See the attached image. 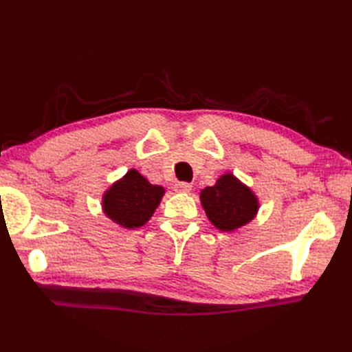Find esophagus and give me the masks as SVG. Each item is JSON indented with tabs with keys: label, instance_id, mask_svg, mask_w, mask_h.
<instances>
[{
	"label": "esophagus",
	"instance_id": "obj_1",
	"mask_svg": "<svg viewBox=\"0 0 352 352\" xmlns=\"http://www.w3.org/2000/svg\"><path fill=\"white\" fill-rule=\"evenodd\" d=\"M175 190H177V192L188 193V192H190V190H192V184H190V183H186V182L177 183V184H175Z\"/></svg>",
	"mask_w": 352,
	"mask_h": 352
}]
</instances>
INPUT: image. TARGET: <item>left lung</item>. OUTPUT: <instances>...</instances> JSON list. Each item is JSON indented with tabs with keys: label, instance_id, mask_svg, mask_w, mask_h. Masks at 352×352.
Returning <instances> with one entry per match:
<instances>
[{
	"label": "left lung",
	"instance_id": "obj_1",
	"mask_svg": "<svg viewBox=\"0 0 352 352\" xmlns=\"http://www.w3.org/2000/svg\"><path fill=\"white\" fill-rule=\"evenodd\" d=\"M208 221L221 231H234L250 223L258 212V199L248 186L231 172L199 193Z\"/></svg>",
	"mask_w": 352,
	"mask_h": 352
}]
</instances>
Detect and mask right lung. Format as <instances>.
<instances>
[{
    "mask_svg": "<svg viewBox=\"0 0 352 352\" xmlns=\"http://www.w3.org/2000/svg\"><path fill=\"white\" fill-rule=\"evenodd\" d=\"M164 195L159 184H151L136 169L115 182L102 195V212L122 228H139L151 219Z\"/></svg>",
    "mask_w": 352,
    "mask_h": 352,
    "instance_id": "right-lung-1",
    "label": "right lung"
}]
</instances>
